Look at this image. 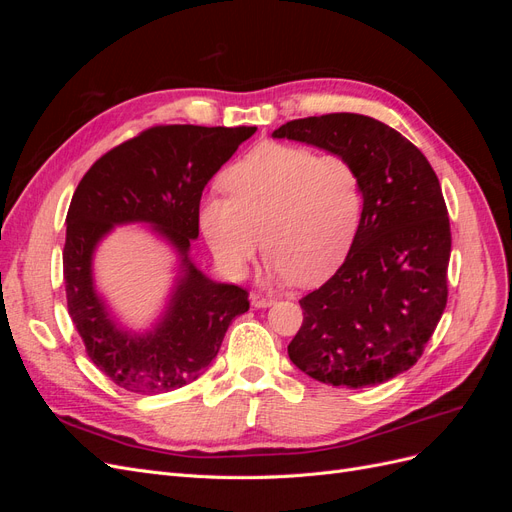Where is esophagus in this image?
Returning <instances> with one entry per match:
<instances>
[{
    "label": "esophagus",
    "instance_id": "obj_1",
    "mask_svg": "<svg viewBox=\"0 0 512 512\" xmlns=\"http://www.w3.org/2000/svg\"><path fill=\"white\" fill-rule=\"evenodd\" d=\"M250 303H252L254 307H269V305L275 303V299H273V297H267V294L252 292V294H250Z\"/></svg>",
    "mask_w": 512,
    "mask_h": 512
}]
</instances>
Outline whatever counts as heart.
<instances>
[{
    "instance_id": "b5f03b06",
    "label": "heart",
    "mask_w": 512,
    "mask_h": 512,
    "mask_svg": "<svg viewBox=\"0 0 512 512\" xmlns=\"http://www.w3.org/2000/svg\"><path fill=\"white\" fill-rule=\"evenodd\" d=\"M230 196L205 194L198 226L230 277L245 275L262 241L271 280L314 284L337 269L359 230V170L337 153L260 143L224 173Z\"/></svg>"
}]
</instances>
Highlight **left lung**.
I'll return each instance as SVG.
<instances>
[{
  "mask_svg": "<svg viewBox=\"0 0 512 512\" xmlns=\"http://www.w3.org/2000/svg\"><path fill=\"white\" fill-rule=\"evenodd\" d=\"M288 138L344 156L359 170L363 211L344 265L299 303L288 346L303 374L363 389L408 371L446 307L451 224L427 158L386 123L331 113L284 123Z\"/></svg>",
  "mask_w": 512,
  "mask_h": 512,
  "instance_id": "obj_1",
  "label": "left lung"
}]
</instances>
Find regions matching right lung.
<instances>
[{
    "instance_id": "add662e5",
    "label": "right lung",
    "mask_w": 512,
    "mask_h": 512,
    "mask_svg": "<svg viewBox=\"0 0 512 512\" xmlns=\"http://www.w3.org/2000/svg\"><path fill=\"white\" fill-rule=\"evenodd\" d=\"M256 128L156 126L111 149L76 188L66 218L68 312L94 365L141 395L181 389L205 374L230 322L250 309L239 286L213 282L190 258L205 185ZM149 225L176 252L161 316L126 328L97 292L93 258L115 225Z\"/></svg>"
}]
</instances>
